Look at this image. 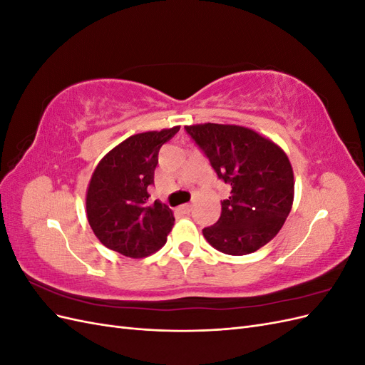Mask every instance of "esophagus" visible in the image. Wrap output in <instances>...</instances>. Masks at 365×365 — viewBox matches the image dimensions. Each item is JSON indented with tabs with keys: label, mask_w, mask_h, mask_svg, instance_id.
Masks as SVG:
<instances>
[{
	"label": "esophagus",
	"mask_w": 365,
	"mask_h": 365,
	"mask_svg": "<svg viewBox=\"0 0 365 365\" xmlns=\"http://www.w3.org/2000/svg\"><path fill=\"white\" fill-rule=\"evenodd\" d=\"M180 212L184 215H189L192 212V204H184L180 207Z\"/></svg>",
	"instance_id": "34e87169"
}]
</instances>
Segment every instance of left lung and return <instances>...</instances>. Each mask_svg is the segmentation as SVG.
<instances>
[{
  "instance_id": "8db88e82",
  "label": "left lung",
  "mask_w": 365,
  "mask_h": 365,
  "mask_svg": "<svg viewBox=\"0 0 365 365\" xmlns=\"http://www.w3.org/2000/svg\"><path fill=\"white\" fill-rule=\"evenodd\" d=\"M217 178L230 185L217 222L202 230L213 248L245 256L275 237L294 201V173L286 153L252 129L235 125L184 128Z\"/></svg>"
}]
</instances>
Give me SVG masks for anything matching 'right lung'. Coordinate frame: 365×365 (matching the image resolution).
Segmentation results:
<instances>
[{
  "instance_id": "add662e5",
  "label": "right lung",
  "mask_w": 365,
  "mask_h": 365,
  "mask_svg": "<svg viewBox=\"0 0 365 365\" xmlns=\"http://www.w3.org/2000/svg\"><path fill=\"white\" fill-rule=\"evenodd\" d=\"M180 126L143 132L120 143L96 168L86 192V216L102 244L126 257L158 251L173 227L172 210L149 201L158 152Z\"/></svg>"
}]
</instances>
